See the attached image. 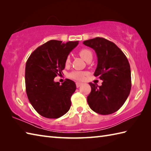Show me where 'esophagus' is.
Masks as SVG:
<instances>
[{
  "label": "esophagus",
  "instance_id": "34e87169",
  "mask_svg": "<svg viewBox=\"0 0 151 151\" xmlns=\"http://www.w3.org/2000/svg\"><path fill=\"white\" fill-rule=\"evenodd\" d=\"M82 84L81 82H76V88H79L80 86H81Z\"/></svg>",
  "mask_w": 151,
  "mask_h": 151
}]
</instances>
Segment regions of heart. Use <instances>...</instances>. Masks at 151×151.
Wrapping results in <instances>:
<instances>
[{
	"mask_svg": "<svg viewBox=\"0 0 151 151\" xmlns=\"http://www.w3.org/2000/svg\"><path fill=\"white\" fill-rule=\"evenodd\" d=\"M78 54L83 60H85L86 62H90L93 58L92 51L90 49H87V48H83V49L80 50L78 52ZM70 63V57L67 56L65 59V65H69ZM86 74L87 73H86V72L75 70V71L70 73L69 75V76L70 78L75 80V81H82L84 79L85 75H86Z\"/></svg>",
	"mask_w": 151,
	"mask_h": 151,
	"instance_id": "obj_1",
	"label": "heart"
}]
</instances>
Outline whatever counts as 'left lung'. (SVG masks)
I'll use <instances>...</instances> for the list:
<instances>
[{
	"label": "left lung",
	"mask_w": 151,
	"mask_h": 151,
	"mask_svg": "<svg viewBox=\"0 0 151 151\" xmlns=\"http://www.w3.org/2000/svg\"><path fill=\"white\" fill-rule=\"evenodd\" d=\"M94 49L98 64L94 76L102 80V86L89 83L91 91L87 97L93 111L101 115L117 111L123 105L131 89V71L127 58L119 48L103 37L84 41Z\"/></svg>",
	"instance_id": "1"
}]
</instances>
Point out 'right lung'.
I'll return each instance as SVG.
<instances>
[{
    "instance_id": "add662e5",
    "label": "right lung",
    "mask_w": 151,
    "mask_h": 151,
    "mask_svg": "<svg viewBox=\"0 0 151 151\" xmlns=\"http://www.w3.org/2000/svg\"><path fill=\"white\" fill-rule=\"evenodd\" d=\"M78 41L50 40L38 47L27 60L25 86L30 104L41 116L57 119L65 114L71 106L70 97L76 84L65 79L62 85L54 78L62 75L65 59Z\"/></svg>"
}]
</instances>
